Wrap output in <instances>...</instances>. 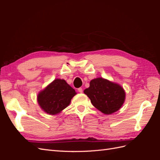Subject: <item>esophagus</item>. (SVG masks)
Listing matches in <instances>:
<instances>
[{"mask_svg":"<svg viewBox=\"0 0 160 160\" xmlns=\"http://www.w3.org/2000/svg\"><path fill=\"white\" fill-rule=\"evenodd\" d=\"M78 91L79 92V93H83V89H82V88H79L78 89Z\"/></svg>","mask_w":160,"mask_h":160,"instance_id":"esophagus-1","label":"esophagus"}]
</instances>
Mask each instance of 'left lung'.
<instances>
[{"instance_id":"8db88e82","label":"left lung","mask_w":160,"mask_h":160,"mask_svg":"<svg viewBox=\"0 0 160 160\" xmlns=\"http://www.w3.org/2000/svg\"><path fill=\"white\" fill-rule=\"evenodd\" d=\"M89 84V88L84 90V93L95 108L104 114L109 115L122 108L125 99V91L122 86L102 77L91 80Z\"/></svg>"}]
</instances>
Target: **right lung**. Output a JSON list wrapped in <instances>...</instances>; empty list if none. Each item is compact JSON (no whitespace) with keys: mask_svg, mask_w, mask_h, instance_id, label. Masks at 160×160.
Returning <instances> with one entry per match:
<instances>
[{"mask_svg":"<svg viewBox=\"0 0 160 160\" xmlns=\"http://www.w3.org/2000/svg\"><path fill=\"white\" fill-rule=\"evenodd\" d=\"M76 94L75 89L64 79H56L38 94L37 101L45 112L56 115L70 104Z\"/></svg>","mask_w":160,"mask_h":160,"instance_id":"obj_1","label":"right lung"}]
</instances>
